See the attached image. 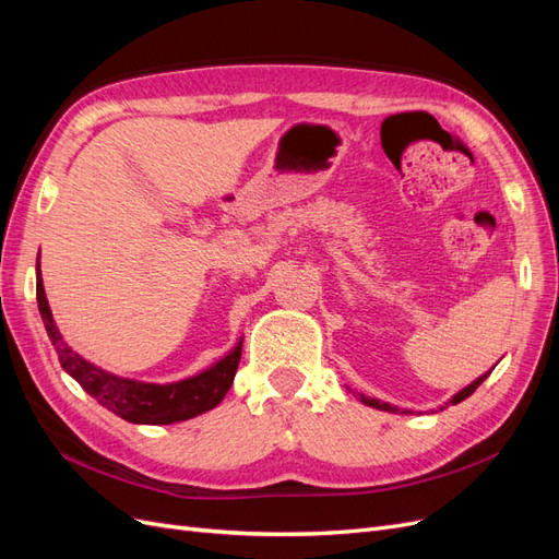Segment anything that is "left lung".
I'll return each instance as SVG.
<instances>
[{
  "instance_id": "obj_1",
  "label": "left lung",
  "mask_w": 559,
  "mask_h": 559,
  "mask_svg": "<svg viewBox=\"0 0 559 559\" xmlns=\"http://www.w3.org/2000/svg\"><path fill=\"white\" fill-rule=\"evenodd\" d=\"M489 373H485V376H480L478 380H473L468 386H464L460 394H454L452 399H450V403L454 405V403H462L464 399H468L473 392H476V389L485 382V378H487ZM359 399L366 403V405H370V408H378V411H386V413H399V408L396 405H389V403H382V401H378V399H368V396H364V394H359ZM448 405V403H445ZM443 411V408H441ZM403 413H411V411H403Z\"/></svg>"
}]
</instances>
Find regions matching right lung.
<instances>
[{
    "label": "right lung",
    "mask_w": 559,
    "mask_h": 559,
    "mask_svg": "<svg viewBox=\"0 0 559 559\" xmlns=\"http://www.w3.org/2000/svg\"><path fill=\"white\" fill-rule=\"evenodd\" d=\"M37 302H39V314L44 319L46 333L58 352L62 368L83 386V392H88L99 405H105L107 411L123 417L126 421H132V425H173V421H183V419L207 413L222 403V399L226 396V392L233 384L235 373H238V364L242 357V341L235 345L233 352H228V357L216 361L212 368L179 382L154 384V382L118 378L114 373H107L103 368L88 364L62 341L44 294L39 261H37Z\"/></svg>",
    "instance_id": "right-lung-1"
}]
</instances>
